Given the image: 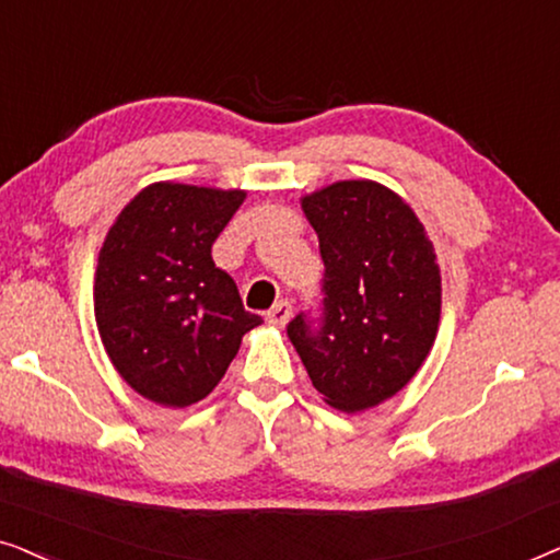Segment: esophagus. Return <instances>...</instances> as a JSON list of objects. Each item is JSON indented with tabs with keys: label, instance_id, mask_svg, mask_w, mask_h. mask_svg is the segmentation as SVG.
Returning a JSON list of instances; mask_svg holds the SVG:
<instances>
[{
	"label": "esophagus",
	"instance_id": "1",
	"mask_svg": "<svg viewBox=\"0 0 560 560\" xmlns=\"http://www.w3.org/2000/svg\"><path fill=\"white\" fill-rule=\"evenodd\" d=\"M290 316H293V305L288 301H278L270 311H267V320H270L272 326H285Z\"/></svg>",
	"mask_w": 560,
	"mask_h": 560
}]
</instances>
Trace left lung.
Returning a JSON list of instances; mask_svg holds the SVG:
<instances>
[{
    "mask_svg": "<svg viewBox=\"0 0 560 560\" xmlns=\"http://www.w3.org/2000/svg\"><path fill=\"white\" fill-rule=\"evenodd\" d=\"M318 234V326L298 313L288 336L313 387L336 410L385 402L416 377L441 318V270L416 211L374 180H339L303 196Z\"/></svg>",
    "mask_w": 560,
    "mask_h": 560,
    "instance_id": "1",
    "label": "left lung"
}]
</instances>
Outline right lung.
I'll list each match as a JSON object with an SVG mask.
<instances>
[{"instance_id":"1","label":"right lung","mask_w":560,"mask_h":560,"mask_svg":"<svg viewBox=\"0 0 560 560\" xmlns=\"http://www.w3.org/2000/svg\"><path fill=\"white\" fill-rule=\"evenodd\" d=\"M244 190L152 183L114 221L98 252L94 313L114 370L165 408L203 400L242 336L262 324L211 247Z\"/></svg>"}]
</instances>
